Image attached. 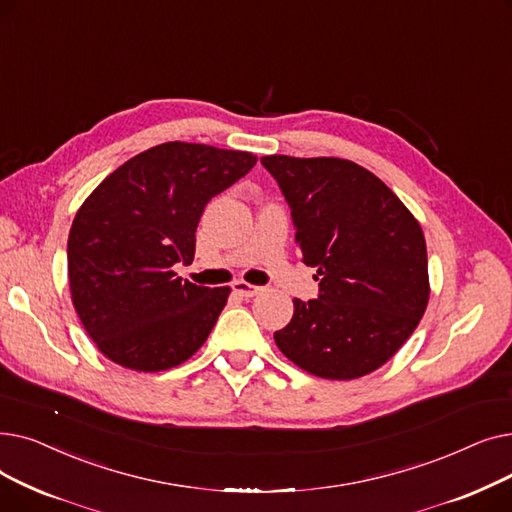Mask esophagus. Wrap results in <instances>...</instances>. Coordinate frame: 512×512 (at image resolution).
<instances>
[{
    "instance_id": "obj_1",
    "label": "esophagus",
    "mask_w": 512,
    "mask_h": 512,
    "mask_svg": "<svg viewBox=\"0 0 512 512\" xmlns=\"http://www.w3.org/2000/svg\"><path fill=\"white\" fill-rule=\"evenodd\" d=\"M233 291H235L237 296H241V298H254L256 294H260L262 287L250 285V283H246V281H237V283L233 285Z\"/></svg>"
}]
</instances>
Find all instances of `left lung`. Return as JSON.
<instances>
[{
	"mask_svg": "<svg viewBox=\"0 0 512 512\" xmlns=\"http://www.w3.org/2000/svg\"><path fill=\"white\" fill-rule=\"evenodd\" d=\"M291 208L319 298L294 300L275 344L323 379L377 371L417 329L429 302L423 229L371 170L342 158L264 156Z\"/></svg>",
	"mask_w": 512,
	"mask_h": 512,
	"instance_id": "left-lung-1",
	"label": "left lung"
}]
</instances>
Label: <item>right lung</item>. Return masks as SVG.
<instances>
[{"label":"right lung","instance_id":"add662e5","mask_svg":"<svg viewBox=\"0 0 512 512\" xmlns=\"http://www.w3.org/2000/svg\"><path fill=\"white\" fill-rule=\"evenodd\" d=\"M256 160L168 141L91 191L70 227L68 283L85 331L108 360L158 373L202 348L231 289L183 281L175 266L191 264L206 204Z\"/></svg>","mask_w":512,"mask_h":512}]
</instances>
